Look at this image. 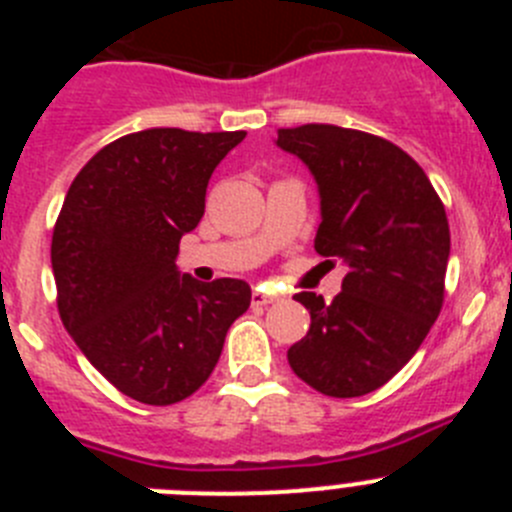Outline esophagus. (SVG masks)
Listing matches in <instances>:
<instances>
[{"label":"esophagus","instance_id":"34e87169","mask_svg":"<svg viewBox=\"0 0 512 512\" xmlns=\"http://www.w3.org/2000/svg\"><path fill=\"white\" fill-rule=\"evenodd\" d=\"M251 300H253V305H271V302L279 300V295H277V292H271V289H266L264 284H261V287L253 289Z\"/></svg>","mask_w":512,"mask_h":512}]
</instances>
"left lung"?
<instances>
[{"mask_svg":"<svg viewBox=\"0 0 512 512\" xmlns=\"http://www.w3.org/2000/svg\"><path fill=\"white\" fill-rule=\"evenodd\" d=\"M318 184L315 251L346 266L330 302L300 292L310 330L287 351L292 372L328 397H361L408 364L443 305L451 235L425 171L390 140L336 125L274 140Z\"/></svg>","mask_w":512,"mask_h":512,"instance_id":"1","label":"left lung"}]
</instances>
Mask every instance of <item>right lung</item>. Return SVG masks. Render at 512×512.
<instances>
[{
  "label": "right lung",
  "mask_w": 512,
  "mask_h": 512,
  "mask_svg": "<svg viewBox=\"0 0 512 512\" xmlns=\"http://www.w3.org/2000/svg\"><path fill=\"white\" fill-rule=\"evenodd\" d=\"M243 138L140 130L94 153L66 192L51 243L58 312L81 354L133 400L174 405L200 390L251 305L243 279L197 282L176 266L212 171Z\"/></svg>",
  "instance_id": "right-lung-1"
}]
</instances>
